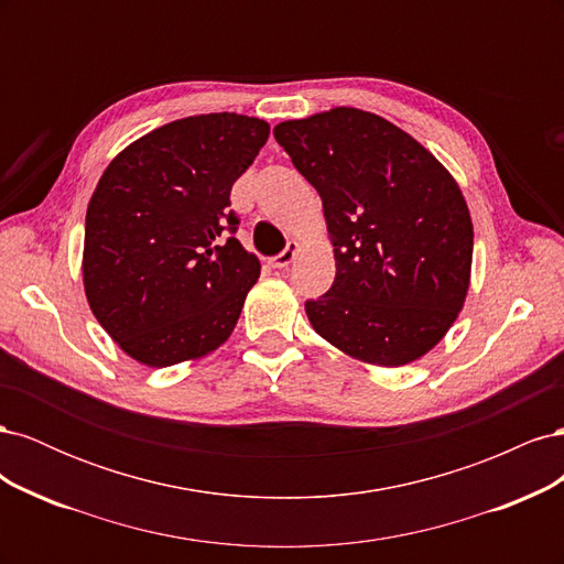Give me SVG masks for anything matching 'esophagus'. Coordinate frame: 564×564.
Wrapping results in <instances>:
<instances>
[{
  "label": "esophagus",
  "mask_w": 564,
  "mask_h": 564,
  "mask_svg": "<svg viewBox=\"0 0 564 564\" xmlns=\"http://www.w3.org/2000/svg\"><path fill=\"white\" fill-rule=\"evenodd\" d=\"M296 251H299V245L296 242H289L286 247H284V251H280L278 256H272V259H270V265L272 268H286L289 263H292L294 259H296Z\"/></svg>",
  "instance_id": "obj_1"
}]
</instances>
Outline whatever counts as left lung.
Returning <instances> with one entry per match:
<instances>
[{
  "label": "left lung",
  "instance_id": "1",
  "mask_svg": "<svg viewBox=\"0 0 564 564\" xmlns=\"http://www.w3.org/2000/svg\"><path fill=\"white\" fill-rule=\"evenodd\" d=\"M272 133L322 197L334 245L332 289L305 301L313 329L362 362H414L468 292L473 224L456 181L406 131L357 108Z\"/></svg>",
  "mask_w": 564,
  "mask_h": 564
}]
</instances>
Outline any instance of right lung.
Listing matches in <instances>:
<instances>
[{
  "label": "right lung",
  "mask_w": 564,
  "mask_h": 564,
  "mask_svg": "<svg viewBox=\"0 0 564 564\" xmlns=\"http://www.w3.org/2000/svg\"><path fill=\"white\" fill-rule=\"evenodd\" d=\"M263 119L183 117L108 164L84 228V292L127 355L169 367L232 334L261 263L235 240L232 183L268 141Z\"/></svg>",
  "instance_id": "obj_1"
}]
</instances>
